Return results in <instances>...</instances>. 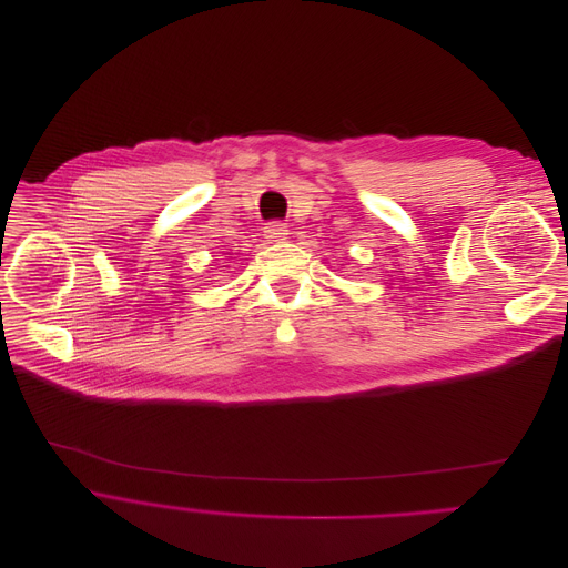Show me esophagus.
<instances>
[{
  "instance_id": "1",
  "label": "esophagus",
  "mask_w": 568,
  "mask_h": 568,
  "mask_svg": "<svg viewBox=\"0 0 568 568\" xmlns=\"http://www.w3.org/2000/svg\"><path fill=\"white\" fill-rule=\"evenodd\" d=\"M264 233H266V240H268V242H282V240H286V235H288L286 223H282V221H271V223H266Z\"/></svg>"
}]
</instances>
